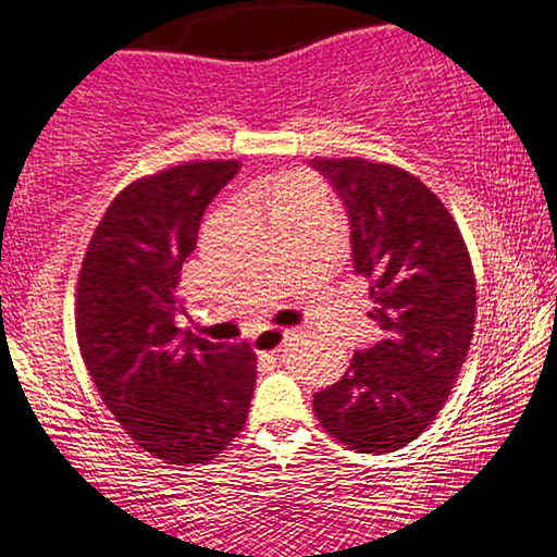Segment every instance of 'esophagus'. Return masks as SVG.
Segmentation results:
<instances>
[{"mask_svg": "<svg viewBox=\"0 0 557 557\" xmlns=\"http://www.w3.org/2000/svg\"><path fill=\"white\" fill-rule=\"evenodd\" d=\"M287 327H262L260 333L252 335V348L257 354H277L282 343L287 341Z\"/></svg>", "mask_w": 557, "mask_h": 557, "instance_id": "obj_1", "label": "esophagus"}]
</instances>
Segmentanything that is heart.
<instances>
[{"instance_id": "b5f03b06", "label": "heart", "mask_w": 557, "mask_h": 557, "mask_svg": "<svg viewBox=\"0 0 557 557\" xmlns=\"http://www.w3.org/2000/svg\"><path fill=\"white\" fill-rule=\"evenodd\" d=\"M305 186H312V182H308V178H305V176L289 174V176L277 178V182L272 184V203L285 201V199L289 197V194L300 191V189H305Z\"/></svg>"}]
</instances>
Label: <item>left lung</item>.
Returning <instances> with one entry per match:
<instances>
[{
    "instance_id": "left-lung-1",
    "label": "left lung",
    "mask_w": 557,
    "mask_h": 557,
    "mask_svg": "<svg viewBox=\"0 0 557 557\" xmlns=\"http://www.w3.org/2000/svg\"><path fill=\"white\" fill-rule=\"evenodd\" d=\"M350 216L354 268L383 341L312 398L323 429L363 454L396 451L444 409L474 335L472 257L442 199L409 171L358 156L312 159Z\"/></svg>"
}]
</instances>
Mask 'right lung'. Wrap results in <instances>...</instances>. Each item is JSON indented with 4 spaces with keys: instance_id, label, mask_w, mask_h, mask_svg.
<instances>
[{
    "instance_id": "add662e5",
    "label": "right lung",
    "mask_w": 557,
    "mask_h": 557,
    "mask_svg": "<svg viewBox=\"0 0 557 557\" xmlns=\"http://www.w3.org/2000/svg\"><path fill=\"white\" fill-rule=\"evenodd\" d=\"M239 161H186L140 176L111 201L85 249L75 331L100 398L140 449L207 465L245 429L257 379L249 343L176 325V285L209 201Z\"/></svg>"
}]
</instances>
